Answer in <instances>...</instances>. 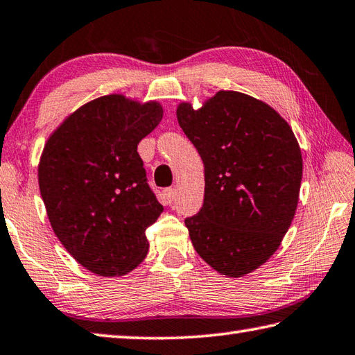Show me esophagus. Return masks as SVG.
Listing matches in <instances>:
<instances>
[{
  "label": "esophagus",
  "instance_id": "34e87169",
  "mask_svg": "<svg viewBox=\"0 0 355 355\" xmlns=\"http://www.w3.org/2000/svg\"><path fill=\"white\" fill-rule=\"evenodd\" d=\"M164 198L168 200V204H173L176 200V190L175 189H165L164 190Z\"/></svg>",
  "mask_w": 355,
  "mask_h": 355
}]
</instances>
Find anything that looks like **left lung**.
Listing matches in <instances>:
<instances>
[{
    "mask_svg": "<svg viewBox=\"0 0 355 355\" xmlns=\"http://www.w3.org/2000/svg\"><path fill=\"white\" fill-rule=\"evenodd\" d=\"M176 114L204 162V204L185 218L193 247L223 275L243 277L264 264L289 230L302 150L275 110L236 91H219L198 111L180 103Z\"/></svg>",
    "mask_w": 355,
    "mask_h": 355,
    "instance_id": "obj_1",
    "label": "left lung"
}]
</instances>
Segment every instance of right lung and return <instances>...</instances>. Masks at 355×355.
I'll use <instances>...</instances> for the list:
<instances>
[{
	"label": "right lung",
	"mask_w": 355,
	"mask_h": 355,
	"mask_svg": "<svg viewBox=\"0 0 355 355\" xmlns=\"http://www.w3.org/2000/svg\"><path fill=\"white\" fill-rule=\"evenodd\" d=\"M160 120L156 102L103 96L71 114L44 145L38 184L53 233L97 275H123L148 252L145 232L164 207L137 145Z\"/></svg>",
	"instance_id": "1"
}]
</instances>
